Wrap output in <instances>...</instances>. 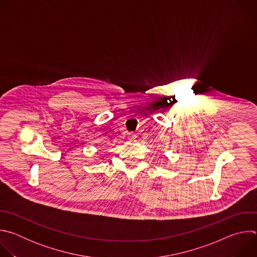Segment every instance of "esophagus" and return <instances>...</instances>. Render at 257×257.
Here are the masks:
<instances>
[{"label":"esophagus","mask_w":257,"mask_h":257,"mask_svg":"<svg viewBox=\"0 0 257 257\" xmlns=\"http://www.w3.org/2000/svg\"><path fill=\"white\" fill-rule=\"evenodd\" d=\"M136 137H137V136H136V134H135L134 132H130V133L128 134V138H129L130 140H134Z\"/></svg>","instance_id":"esophagus-1"}]
</instances>
